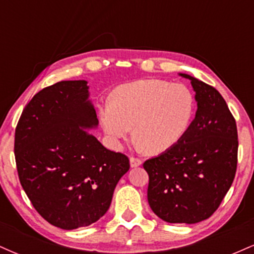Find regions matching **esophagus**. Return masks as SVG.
<instances>
[{
    "mask_svg": "<svg viewBox=\"0 0 254 254\" xmlns=\"http://www.w3.org/2000/svg\"><path fill=\"white\" fill-rule=\"evenodd\" d=\"M141 165H142L141 159H138V157H135V156L130 157V166H131V167H138V166H141Z\"/></svg>",
    "mask_w": 254,
    "mask_h": 254,
    "instance_id": "34e87169",
    "label": "esophagus"
}]
</instances>
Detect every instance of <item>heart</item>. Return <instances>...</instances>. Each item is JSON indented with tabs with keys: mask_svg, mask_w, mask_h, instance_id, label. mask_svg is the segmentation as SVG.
<instances>
[{
	"mask_svg": "<svg viewBox=\"0 0 254 254\" xmlns=\"http://www.w3.org/2000/svg\"><path fill=\"white\" fill-rule=\"evenodd\" d=\"M196 110L188 86L159 78H144L118 86L110 107L100 113L103 129L115 145L133 135L148 153L171 149L188 132Z\"/></svg>",
	"mask_w": 254,
	"mask_h": 254,
	"instance_id": "b5f03b06",
	"label": "heart"
}]
</instances>
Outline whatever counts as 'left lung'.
<instances>
[{"label": "left lung", "mask_w": 254, "mask_h": 254, "mask_svg": "<svg viewBox=\"0 0 254 254\" xmlns=\"http://www.w3.org/2000/svg\"><path fill=\"white\" fill-rule=\"evenodd\" d=\"M197 112L185 136L143 164L149 176L148 203L161 220L197 223L217 210L238 165L237 123L222 95L188 74Z\"/></svg>", "instance_id": "obj_1"}]
</instances>
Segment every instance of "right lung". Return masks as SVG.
Segmentation results:
<instances>
[{"instance_id": "add662e5", "label": "right lung", "mask_w": 254, "mask_h": 254, "mask_svg": "<svg viewBox=\"0 0 254 254\" xmlns=\"http://www.w3.org/2000/svg\"><path fill=\"white\" fill-rule=\"evenodd\" d=\"M83 80L38 92L17 122L14 141L20 183L44 220L62 229L97 222L109 210L129 157L104 147Z\"/></svg>"}]
</instances>
